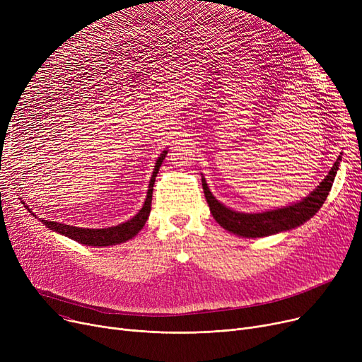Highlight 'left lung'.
I'll use <instances>...</instances> for the list:
<instances>
[{
  "mask_svg": "<svg viewBox=\"0 0 362 362\" xmlns=\"http://www.w3.org/2000/svg\"><path fill=\"white\" fill-rule=\"evenodd\" d=\"M339 160L340 158L336 160V163L333 164L326 179L322 180L320 183V186L317 189H314V191L305 199H302L289 206L279 208V210L258 213V214L236 213V211L230 210V208H227L223 204H220L213 197L210 189H208V186H206L205 179L202 177L204 194H205L208 205H210V211H211L213 217L223 227V229L229 230L230 233H235L242 238L270 236V235H274L279 232L295 229V227L310 220L320 210L332 189L336 171L339 168Z\"/></svg>",
  "mask_w": 362,
  "mask_h": 362,
  "instance_id": "8db88e82",
  "label": "left lung"
}]
</instances>
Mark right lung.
<instances>
[{"instance_id": "obj_1", "label": "right lung", "mask_w": 362, "mask_h": 362, "mask_svg": "<svg viewBox=\"0 0 362 362\" xmlns=\"http://www.w3.org/2000/svg\"><path fill=\"white\" fill-rule=\"evenodd\" d=\"M165 154H167V151H163V154L158 157V160L156 163V168H154V171H152V177L149 182V189H148L144 206L141 208V211L135 217L130 218L129 221L122 223L119 226H114V227H108V229H83V227H74V226L62 224L57 221H47V220H42V223L47 227H49L51 230L59 232L76 242H81V243L89 245V246H110V245H116V243H123V242L132 239L142 229L148 220V216L151 213V202H152V187H154L157 173L161 167L163 160L165 158Z\"/></svg>"}]
</instances>
